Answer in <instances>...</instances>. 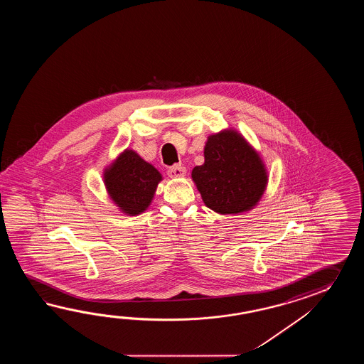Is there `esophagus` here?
<instances>
[{
  "mask_svg": "<svg viewBox=\"0 0 364 364\" xmlns=\"http://www.w3.org/2000/svg\"><path fill=\"white\" fill-rule=\"evenodd\" d=\"M168 176L171 178H182L186 176V168L182 165H174L168 169Z\"/></svg>",
  "mask_w": 364,
  "mask_h": 364,
  "instance_id": "34e87169",
  "label": "esophagus"
}]
</instances>
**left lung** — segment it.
Masks as SVG:
<instances>
[{
    "label": "left lung",
    "instance_id": "1",
    "mask_svg": "<svg viewBox=\"0 0 364 364\" xmlns=\"http://www.w3.org/2000/svg\"><path fill=\"white\" fill-rule=\"evenodd\" d=\"M191 177L208 208L237 215L254 208L268 183L263 160L240 132L223 130L209 135L204 164Z\"/></svg>",
    "mask_w": 364,
    "mask_h": 364
}]
</instances>
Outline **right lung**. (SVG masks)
I'll use <instances>...</instances> for the list:
<instances>
[{"instance_id": "1", "label": "right lung", "mask_w": 364, "mask_h": 364, "mask_svg": "<svg viewBox=\"0 0 364 364\" xmlns=\"http://www.w3.org/2000/svg\"><path fill=\"white\" fill-rule=\"evenodd\" d=\"M161 179L160 171L132 149L124 151L104 171L110 199L129 216L140 215L149 207Z\"/></svg>"}]
</instances>
